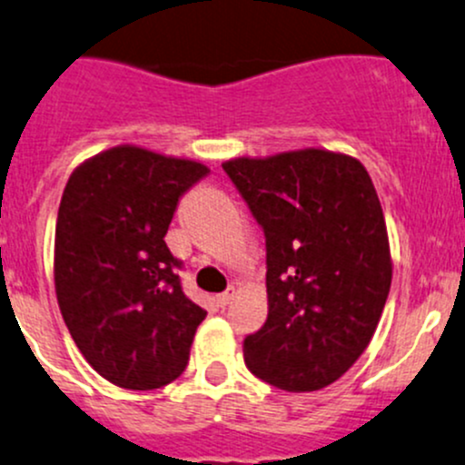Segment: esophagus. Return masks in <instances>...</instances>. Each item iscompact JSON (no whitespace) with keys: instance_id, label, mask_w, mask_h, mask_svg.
Listing matches in <instances>:
<instances>
[{"instance_id":"esophagus-1","label":"esophagus","mask_w":465,"mask_h":465,"mask_svg":"<svg viewBox=\"0 0 465 465\" xmlns=\"http://www.w3.org/2000/svg\"><path fill=\"white\" fill-rule=\"evenodd\" d=\"M234 299V291H228V292H222V294H217V303L222 308H226L228 303H231Z\"/></svg>"}]
</instances>
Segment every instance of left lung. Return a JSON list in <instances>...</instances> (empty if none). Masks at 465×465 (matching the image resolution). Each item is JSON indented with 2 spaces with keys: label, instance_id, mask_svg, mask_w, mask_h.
Instances as JSON below:
<instances>
[{
  "label": "left lung",
  "instance_id": "1",
  "mask_svg": "<svg viewBox=\"0 0 465 465\" xmlns=\"http://www.w3.org/2000/svg\"><path fill=\"white\" fill-rule=\"evenodd\" d=\"M222 166L266 234L268 319L243 339L246 366L282 391H322L366 351L391 292V243L371 174L323 148Z\"/></svg>",
  "mask_w": 465,
  "mask_h": 465
}]
</instances>
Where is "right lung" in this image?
I'll list each match as a JSON object with an SVG mask.
<instances>
[{"label": "right lung", "mask_w": 465, "mask_h": 465, "mask_svg": "<svg viewBox=\"0 0 465 465\" xmlns=\"http://www.w3.org/2000/svg\"><path fill=\"white\" fill-rule=\"evenodd\" d=\"M211 173L122 143L74 168L54 228V292L79 352L104 379L154 391L186 368L206 311L182 291L166 237L179 197Z\"/></svg>", "instance_id": "obj_1"}]
</instances>
